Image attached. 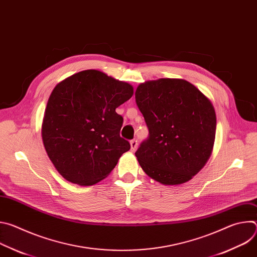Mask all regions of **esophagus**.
Listing matches in <instances>:
<instances>
[{
    "instance_id": "obj_1",
    "label": "esophagus",
    "mask_w": 257,
    "mask_h": 257,
    "mask_svg": "<svg viewBox=\"0 0 257 257\" xmlns=\"http://www.w3.org/2000/svg\"><path fill=\"white\" fill-rule=\"evenodd\" d=\"M137 145H138L137 140L133 139V140H131V141H130V150H131V152H135V151H136V149H137Z\"/></svg>"
}]
</instances>
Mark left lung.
Wrapping results in <instances>:
<instances>
[{
	"mask_svg": "<svg viewBox=\"0 0 257 257\" xmlns=\"http://www.w3.org/2000/svg\"><path fill=\"white\" fill-rule=\"evenodd\" d=\"M135 99L150 130L135 153L142 170L164 185L191 180L213 149L216 117L211 101L190 82L176 78L139 84Z\"/></svg>",
	"mask_w": 257,
	"mask_h": 257,
	"instance_id": "obj_1",
	"label": "left lung"
}]
</instances>
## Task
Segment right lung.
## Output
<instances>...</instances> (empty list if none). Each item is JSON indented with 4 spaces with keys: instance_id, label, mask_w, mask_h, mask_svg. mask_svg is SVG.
I'll list each match as a JSON object with an SVG mask.
<instances>
[{
    "instance_id": "add662e5",
    "label": "right lung",
    "mask_w": 257,
    "mask_h": 257,
    "mask_svg": "<svg viewBox=\"0 0 257 257\" xmlns=\"http://www.w3.org/2000/svg\"><path fill=\"white\" fill-rule=\"evenodd\" d=\"M133 95V86L98 70H84L53 89L42 125L46 152L67 181L90 186L116 167L130 143L120 136L116 108Z\"/></svg>"
}]
</instances>
